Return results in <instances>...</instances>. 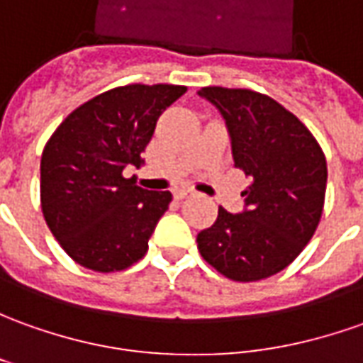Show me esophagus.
Masks as SVG:
<instances>
[{
    "label": "esophagus",
    "mask_w": 363,
    "mask_h": 363,
    "mask_svg": "<svg viewBox=\"0 0 363 363\" xmlns=\"http://www.w3.org/2000/svg\"><path fill=\"white\" fill-rule=\"evenodd\" d=\"M174 196H176V199H184V197L196 196V191L189 189V187H182V189H176V191H174Z\"/></svg>",
    "instance_id": "obj_1"
}]
</instances>
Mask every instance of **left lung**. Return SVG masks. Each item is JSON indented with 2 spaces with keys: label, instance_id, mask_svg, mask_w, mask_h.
<instances>
[{
  "label": "left lung",
  "instance_id": "1",
  "mask_svg": "<svg viewBox=\"0 0 363 363\" xmlns=\"http://www.w3.org/2000/svg\"><path fill=\"white\" fill-rule=\"evenodd\" d=\"M225 118L235 167L251 177L245 209L219 207L197 233V249L215 271L237 282L272 277L312 239L322 217L328 167L311 130L271 96L249 89L199 91Z\"/></svg>",
  "mask_w": 363,
  "mask_h": 363
}]
</instances>
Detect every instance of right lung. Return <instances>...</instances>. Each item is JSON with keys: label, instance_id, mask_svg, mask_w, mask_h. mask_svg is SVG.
Here are the masks:
<instances>
[{"label": "right lung", "instance_id": "right-lung-1", "mask_svg": "<svg viewBox=\"0 0 363 363\" xmlns=\"http://www.w3.org/2000/svg\"><path fill=\"white\" fill-rule=\"evenodd\" d=\"M187 89L126 84L72 110L41 156V209L62 251L84 269H128L148 251L169 191H148L136 177L160 114Z\"/></svg>", "mask_w": 363, "mask_h": 363}]
</instances>
